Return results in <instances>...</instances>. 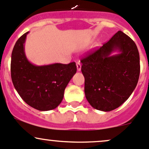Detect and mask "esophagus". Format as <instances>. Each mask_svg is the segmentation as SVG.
Masks as SVG:
<instances>
[{
    "mask_svg": "<svg viewBox=\"0 0 149 149\" xmlns=\"http://www.w3.org/2000/svg\"><path fill=\"white\" fill-rule=\"evenodd\" d=\"M76 66H77L78 71H80V70H81V63H76Z\"/></svg>",
    "mask_w": 149,
    "mask_h": 149,
    "instance_id": "obj_1",
    "label": "esophagus"
}]
</instances>
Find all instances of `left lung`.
I'll return each mask as SVG.
<instances>
[{
    "mask_svg": "<svg viewBox=\"0 0 149 149\" xmlns=\"http://www.w3.org/2000/svg\"><path fill=\"white\" fill-rule=\"evenodd\" d=\"M81 62L86 98L95 109L106 112L117 109L136 86L140 74L139 51L134 40L122 31Z\"/></svg>",
    "mask_w": 149,
    "mask_h": 149,
    "instance_id": "8db88e82",
    "label": "left lung"
}]
</instances>
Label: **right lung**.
Returning a JSON list of instances; mask_svg holds the SVG:
<instances>
[{
	"label": "right lung",
	"mask_w": 149,
	"mask_h": 149,
	"mask_svg": "<svg viewBox=\"0 0 149 149\" xmlns=\"http://www.w3.org/2000/svg\"><path fill=\"white\" fill-rule=\"evenodd\" d=\"M29 33L20 37L13 49L10 63L13 84L22 99L30 106L41 111L53 110L61 103L65 87L76 74V63L33 64L25 53Z\"/></svg>",
	"instance_id": "add662e5"
}]
</instances>
